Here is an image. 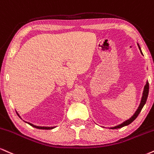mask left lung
Listing matches in <instances>:
<instances>
[{
    "label": "left lung",
    "mask_w": 154,
    "mask_h": 154,
    "mask_svg": "<svg viewBox=\"0 0 154 154\" xmlns=\"http://www.w3.org/2000/svg\"><path fill=\"white\" fill-rule=\"evenodd\" d=\"M137 45H138L139 50H140V53L142 54V55H143V52L141 51V49H140V45H138V43H137ZM149 81H146V84L145 85V86H144L143 91V94H142V97H141V100H140V104H139L138 109H136V111H135V113L133 115V116H132L131 117H130L128 120L124 121L123 122H122V123L120 125H117L115 126V127L109 128V129H118V128L125 127V126H127V125H128L132 123V122H133V121L136 119V117L138 116L139 113L140 112V111H141V109H143V106L145 105L146 100H147V98H148V95H149Z\"/></svg>",
    "instance_id": "obj_1"
}]
</instances>
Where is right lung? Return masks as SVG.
<instances>
[{"mask_svg":"<svg viewBox=\"0 0 154 154\" xmlns=\"http://www.w3.org/2000/svg\"><path fill=\"white\" fill-rule=\"evenodd\" d=\"M16 113H17V112H16ZM17 115H19V117H20V118H21V117H20V115H19V114L17 113ZM24 122H26V123H28L29 125H30L32 126V127L37 128V129H41V130H51V129H53L54 128H55V127H45V126H37V125H33V124L30 123V122H26V121H24Z\"/></svg>","mask_w":154,"mask_h":154,"instance_id":"obj_1","label":"right lung"}]
</instances>
